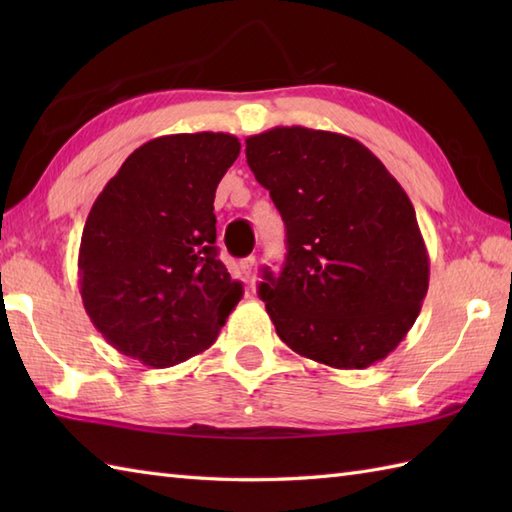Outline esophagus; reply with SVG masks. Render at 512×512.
<instances>
[{
  "mask_svg": "<svg viewBox=\"0 0 512 512\" xmlns=\"http://www.w3.org/2000/svg\"><path fill=\"white\" fill-rule=\"evenodd\" d=\"M255 266H257V259L255 257H246L244 262H242V266H239V268H242V277L246 281L255 275Z\"/></svg>",
  "mask_w": 512,
  "mask_h": 512,
  "instance_id": "esophagus-1",
  "label": "esophagus"
}]
</instances>
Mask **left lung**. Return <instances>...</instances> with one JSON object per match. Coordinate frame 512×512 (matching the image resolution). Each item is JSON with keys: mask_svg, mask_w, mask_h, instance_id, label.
Instances as JSON below:
<instances>
[{"mask_svg": "<svg viewBox=\"0 0 512 512\" xmlns=\"http://www.w3.org/2000/svg\"><path fill=\"white\" fill-rule=\"evenodd\" d=\"M246 160L286 224V264L259 297L290 350L336 369L394 352L429 288L405 189L358 140L301 125L246 138Z\"/></svg>", "mask_w": 512, "mask_h": 512, "instance_id": "1", "label": "left lung"}]
</instances>
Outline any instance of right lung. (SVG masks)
<instances>
[{
  "label": "right lung",
  "mask_w": 512,
  "mask_h": 512,
  "mask_svg": "<svg viewBox=\"0 0 512 512\" xmlns=\"http://www.w3.org/2000/svg\"><path fill=\"white\" fill-rule=\"evenodd\" d=\"M239 140L222 132L149 140L105 184L85 222L79 286L114 350L171 367L211 347L242 299L217 259L213 200Z\"/></svg>",
  "instance_id": "add662e5"
}]
</instances>
